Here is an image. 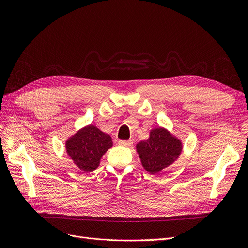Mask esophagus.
I'll list each match as a JSON object with an SVG mask.
<instances>
[{"instance_id":"esophagus-1","label":"esophagus","mask_w":248,"mask_h":248,"mask_svg":"<svg viewBox=\"0 0 248 248\" xmlns=\"http://www.w3.org/2000/svg\"><path fill=\"white\" fill-rule=\"evenodd\" d=\"M119 145H121V146H125V147H129V146H131L132 145V140H120L119 141Z\"/></svg>"}]
</instances>
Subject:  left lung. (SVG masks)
<instances>
[{
  "label": "left lung",
  "instance_id": "obj_1",
  "mask_svg": "<svg viewBox=\"0 0 248 248\" xmlns=\"http://www.w3.org/2000/svg\"><path fill=\"white\" fill-rule=\"evenodd\" d=\"M141 164L149 172L156 174L170 163L181 153V141L163 128L150 132V138L137 146Z\"/></svg>",
  "mask_w": 248,
  "mask_h": 248
}]
</instances>
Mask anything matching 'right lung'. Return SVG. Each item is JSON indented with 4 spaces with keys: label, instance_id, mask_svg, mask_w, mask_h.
I'll return each instance as SVG.
<instances>
[{
    "label": "right lung",
    "instance_id": "add662e5",
    "mask_svg": "<svg viewBox=\"0 0 248 248\" xmlns=\"http://www.w3.org/2000/svg\"><path fill=\"white\" fill-rule=\"evenodd\" d=\"M112 146L111 138L97 127L89 125L66 142L67 153L77 166L85 171H92L99 166L102 155Z\"/></svg>",
    "mask_w": 248,
    "mask_h": 248
}]
</instances>
